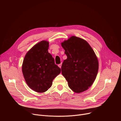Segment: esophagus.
<instances>
[{"label":"esophagus","instance_id":"34e87169","mask_svg":"<svg viewBox=\"0 0 121 121\" xmlns=\"http://www.w3.org/2000/svg\"><path fill=\"white\" fill-rule=\"evenodd\" d=\"M61 66H62V63H61V64H60L58 65V66H59L60 68L61 67Z\"/></svg>","mask_w":121,"mask_h":121}]
</instances>
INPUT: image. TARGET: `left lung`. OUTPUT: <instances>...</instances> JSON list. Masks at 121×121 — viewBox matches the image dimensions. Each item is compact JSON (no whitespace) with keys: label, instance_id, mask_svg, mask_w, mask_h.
Segmentation results:
<instances>
[{"label":"left lung","instance_id":"obj_1","mask_svg":"<svg viewBox=\"0 0 121 121\" xmlns=\"http://www.w3.org/2000/svg\"><path fill=\"white\" fill-rule=\"evenodd\" d=\"M67 59L62 66V74L69 87L76 93L87 90L96 79L99 69L98 58L88 43L72 36L61 43Z\"/></svg>","mask_w":121,"mask_h":121}]
</instances>
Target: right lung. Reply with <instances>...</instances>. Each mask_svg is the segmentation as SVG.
I'll use <instances>...</instances> for the list:
<instances>
[{"instance_id": "add662e5", "label": "right lung", "mask_w": 121, "mask_h": 121, "mask_svg": "<svg viewBox=\"0 0 121 121\" xmlns=\"http://www.w3.org/2000/svg\"><path fill=\"white\" fill-rule=\"evenodd\" d=\"M48 41L38 43L28 52L23 61L22 71L24 79L29 87L37 92L47 91L61 72L48 53Z\"/></svg>"}]
</instances>
